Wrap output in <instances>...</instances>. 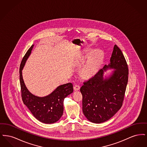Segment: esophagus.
<instances>
[{
    "label": "esophagus",
    "instance_id": "obj_1",
    "mask_svg": "<svg viewBox=\"0 0 147 147\" xmlns=\"http://www.w3.org/2000/svg\"><path fill=\"white\" fill-rule=\"evenodd\" d=\"M80 89V86L78 85H75L74 86V90L75 91H77V90H79Z\"/></svg>",
    "mask_w": 147,
    "mask_h": 147
}]
</instances>
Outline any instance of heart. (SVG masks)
Here are the masks:
<instances>
[{"label":"heart","mask_w":147,"mask_h":147,"mask_svg":"<svg viewBox=\"0 0 147 147\" xmlns=\"http://www.w3.org/2000/svg\"><path fill=\"white\" fill-rule=\"evenodd\" d=\"M104 58L103 52L100 49L90 50L85 56V59L89 60L80 71L81 76L85 79L92 77L97 71Z\"/></svg>","instance_id":"heart-1"}]
</instances>
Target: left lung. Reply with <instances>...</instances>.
<instances>
[{"mask_svg":"<svg viewBox=\"0 0 147 147\" xmlns=\"http://www.w3.org/2000/svg\"><path fill=\"white\" fill-rule=\"evenodd\" d=\"M108 69H113L104 76ZM128 69L121 50L115 45L110 63L84 82L80 90L83 95V112L92 123L104 122L121 109L128 83Z\"/></svg>","mask_w":147,"mask_h":147,"instance_id":"8db88e82","label":"left lung"}]
</instances>
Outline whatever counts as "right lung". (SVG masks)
Listing matches in <instances>:
<instances>
[{
	"instance_id": "1",
	"label": "right lung",
	"mask_w": 147,
	"mask_h": 147,
	"mask_svg": "<svg viewBox=\"0 0 147 147\" xmlns=\"http://www.w3.org/2000/svg\"><path fill=\"white\" fill-rule=\"evenodd\" d=\"M34 45H32L24 57L20 67V82L23 102L36 119L44 123L51 124L58 121L63 115L64 98L73 91L71 83L58 86L49 95L40 97L30 92L24 83L22 70Z\"/></svg>"
}]
</instances>
